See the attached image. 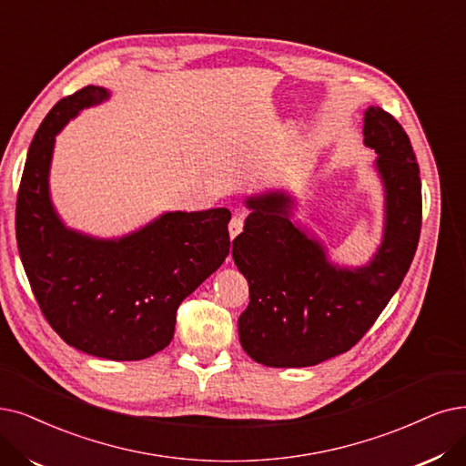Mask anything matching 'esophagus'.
Segmentation results:
<instances>
[{"mask_svg":"<svg viewBox=\"0 0 466 466\" xmlns=\"http://www.w3.org/2000/svg\"><path fill=\"white\" fill-rule=\"evenodd\" d=\"M243 226H245L243 214H233V218H231V221H229V237L235 238L240 231H243Z\"/></svg>","mask_w":466,"mask_h":466,"instance_id":"1","label":"esophagus"}]
</instances>
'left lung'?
<instances>
[{"instance_id":"8db88e82","label":"left lung","mask_w":466,"mask_h":466,"mask_svg":"<svg viewBox=\"0 0 466 466\" xmlns=\"http://www.w3.org/2000/svg\"><path fill=\"white\" fill-rule=\"evenodd\" d=\"M363 143L373 148L382 185V237L365 264L332 259L323 240L294 219L296 195L269 189L245 198V231L233 240L250 304L238 340L266 367H311L348 351L400 289L419 245V164L398 120L380 106L363 113Z\"/></svg>"}]
</instances>
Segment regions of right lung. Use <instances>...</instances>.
Wrapping results in <instances>:
<instances>
[{
  "label": "right lung",
  "mask_w": 466,
  "mask_h": 466,
  "mask_svg": "<svg viewBox=\"0 0 466 466\" xmlns=\"http://www.w3.org/2000/svg\"><path fill=\"white\" fill-rule=\"evenodd\" d=\"M87 86L55 105L35 132L16 198V245L47 323L72 348L137 361L174 339L176 311L229 254L228 208L162 212L136 231L96 237L68 228L51 198L55 137L110 99Z\"/></svg>",
  "instance_id": "1"
}]
</instances>
